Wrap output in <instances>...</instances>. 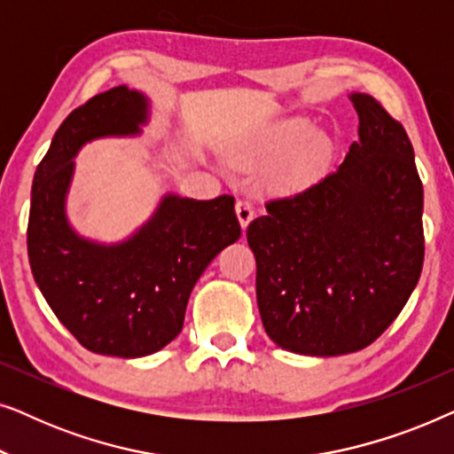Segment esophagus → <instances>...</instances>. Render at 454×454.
Wrapping results in <instances>:
<instances>
[{"label": "esophagus", "instance_id": "esophagus-1", "mask_svg": "<svg viewBox=\"0 0 454 454\" xmlns=\"http://www.w3.org/2000/svg\"><path fill=\"white\" fill-rule=\"evenodd\" d=\"M235 213H238L239 225L246 229L247 223H250L252 216H254V204L247 200V198H239L238 204H235Z\"/></svg>", "mask_w": 454, "mask_h": 454}]
</instances>
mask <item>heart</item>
<instances>
[{"instance_id": "obj_1", "label": "heart", "mask_w": 454, "mask_h": 454, "mask_svg": "<svg viewBox=\"0 0 454 454\" xmlns=\"http://www.w3.org/2000/svg\"><path fill=\"white\" fill-rule=\"evenodd\" d=\"M308 132H309V126L301 120L278 123V126L270 128L269 132L260 136L252 151L247 153V159L277 157V154L287 151L289 146L297 145V142H300ZM325 154H326V142L322 138H312L309 142H306V145H303L295 154H291L287 163L281 167L278 179L291 185L303 184L309 177V173L322 163Z\"/></svg>"}]
</instances>
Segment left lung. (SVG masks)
Masks as SVG:
<instances>
[{
    "mask_svg": "<svg viewBox=\"0 0 454 454\" xmlns=\"http://www.w3.org/2000/svg\"><path fill=\"white\" fill-rule=\"evenodd\" d=\"M359 140L337 169L266 202L247 225L264 331L301 356L374 343L405 308L424 266V188L411 140L370 95L351 97Z\"/></svg>",
    "mask_w": 454,
    "mask_h": 454,
    "instance_id": "8db88e82",
    "label": "left lung"
}]
</instances>
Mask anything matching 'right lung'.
<instances>
[{
  "instance_id": "obj_1",
  "label": "right lung",
  "mask_w": 454,
  "mask_h": 454,
  "mask_svg": "<svg viewBox=\"0 0 454 454\" xmlns=\"http://www.w3.org/2000/svg\"><path fill=\"white\" fill-rule=\"evenodd\" d=\"M146 109V98L126 86L74 109L36 167L30 194L27 246L35 281L61 325L101 356L142 357L171 343L204 269L241 235L229 194L165 196L153 219L117 246L72 231L64 213L72 157L98 136L138 134Z\"/></svg>"
}]
</instances>
